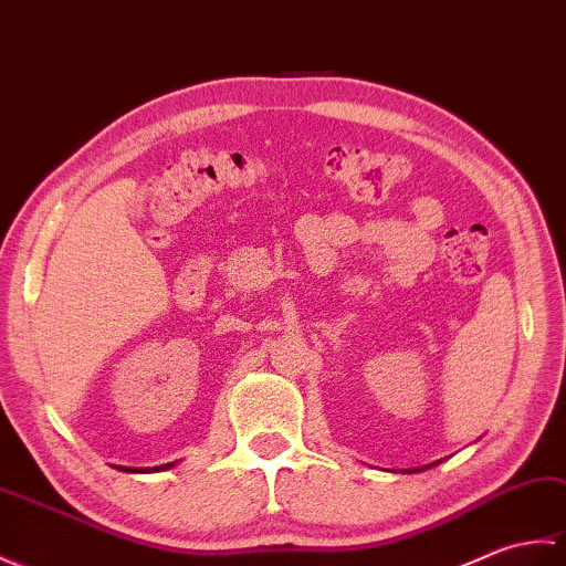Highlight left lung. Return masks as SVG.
Returning <instances> with one entry per match:
<instances>
[{"instance_id": "left-lung-1", "label": "left lung", "mask_w": 566, "mask_h": 566, "mask_svg": "<svg viewBox=\"0 0 566 566\" xmlns=\"http://www.w3.org/2000/svg\"><path fill=\"white\" fill-rule=\"evenodd\" d=\"M413 472H417V470H413Z\"/></svg>"}]
</instances>
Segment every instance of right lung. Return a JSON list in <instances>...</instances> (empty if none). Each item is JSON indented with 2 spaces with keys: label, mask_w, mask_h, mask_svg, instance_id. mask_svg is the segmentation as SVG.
Masks as SVG:
<instances>
[{
  "label": "right lung",
  "mask_w": 566,
  "mask_h": 566,
  "mask_svg": "<svg viewBox=\"0 0 566 566\" xmlns=\"http://www.w3.org/2000/svg\"><path fill=\"white\" fill-rule=\"evenodd\" d=\"M174 462H169V464H161V468H155V470H167V468H171ZM118 470H123V472H153L149 468H145V470H137V468H118Z\"/></svg>",
  "instance_id": "right-lung-1"
}]
</instances>
